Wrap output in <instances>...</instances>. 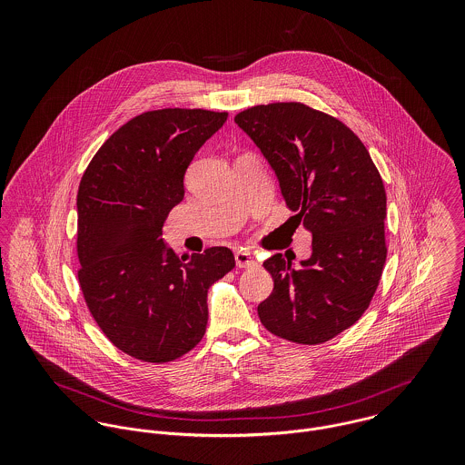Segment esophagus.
<instances>
[{"label":"esophagus","instance_id":"1","mask_svg":"<svg viewBox=\"0 0 465 465\" xmlns=\"http://www.w3.org/2000/svg\"><path fill=\"white\" fill-rule=\"evenodd\" d=\"M234 260H236V265L240 266V268H252V266H256V260L252 258V254L247 249L236 251L234 252Z\"/></svg>","mask_w":465,"mask_h":465}]
</instances>
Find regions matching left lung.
I'll use <instances>...</instances> for the list:
<instances>
[{"instance_id":"8db88e82","label":"left lung","mask_w":465,"mask_h":465,"mask_svg":"<svg viewBox=\"0 0 465 465\" xmlns=\"http://www.w3.org/2000/svg\"><path fill=\"white\" fill-rule=\"evenodd\" d=\"M262 150L281 195L312 234V254L263 266L273 290L258 315L266 330L297 343H322L369 308L387 260V195L360 137L304 104L256 105L234 118ZM297 223V225H299Z\"/></svg>"}]
</instances>
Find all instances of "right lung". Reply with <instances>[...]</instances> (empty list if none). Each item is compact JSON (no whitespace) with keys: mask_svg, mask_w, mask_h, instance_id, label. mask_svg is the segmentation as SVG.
I'll list each match as a JSON object with an SVG mask.
<instances>
[{"mask_svg":"<svg viewBox=\"0 0 465 465\" xmlns=\"http://www.w3.org/2000/svg\"><path fill=\"white\" fill-rule=\"evenodd\" d=\"M227 113L161 109L133 118L89 163L78 188V281L105 336L137 360L192 351L207 326V290L234 266L227 247L179 256L163 238L184 175Z\"/></svg>","mask_w":465,"mask_h":465,"instance_id":"1","label":"right lung"}]
</instances>
